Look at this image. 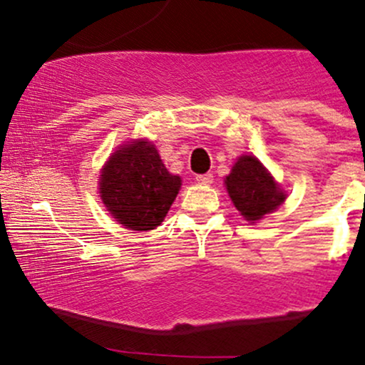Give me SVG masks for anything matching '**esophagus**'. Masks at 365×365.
Here are the masks:
<instances>
[{"instance_id": "esophagus-1", "label": "esophagus", "mask_w": 365, "mask_h": 365, "mask_svg": "<svg viewBox=\"0 0 365 365\" xmlns=\"http://www.w3.org/2000/svg\"><path fill=\"white\" fill-rule=\"evenodd\" d=\"M212 173H204V175H197L195 180L197 183H200V185H209V183H212Z\"/></svg>"}]
</instances>
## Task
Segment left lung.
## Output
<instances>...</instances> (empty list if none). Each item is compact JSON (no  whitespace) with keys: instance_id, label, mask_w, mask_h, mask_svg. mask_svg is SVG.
Returning <instances> with one entry per match:
<instances>
[{"instance_id":"left-lung-1","label":"left lung","mask_w":365,"mask_h":365,"mask_svg":"<svg viewBox=\"0 0 365 365\" xmlns=\"http://www.w3.org/2000/svg\"><path fill=\"white\" fill-rule=\"evenodd\" d=\"M225 183L235 207L252 223L273 212L284 200L282 188L254 156L238 159Z\"/></svg>"}]
</instances>
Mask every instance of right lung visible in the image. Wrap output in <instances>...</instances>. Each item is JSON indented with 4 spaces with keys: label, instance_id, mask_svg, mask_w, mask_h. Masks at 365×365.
Listing matches in <instances>:
<instances>
[{
    "label": "right lung",
    "instance_id": "obj_1",
    "mask_svg": "<svg viewBox=\"0 0 365 365\" xmlns=\"http://www.w3.org/2000/svg\"><path fill=\"white\" fill-rule=\"evenodd\" d=\"M182 180L163 165L156 148L145 140L121 145L103 168L99 190L115 220L135 232L161 225Z\"/></svg>",
    "mask_w": 365,
    "mask_h": 365
}]
</instances>
